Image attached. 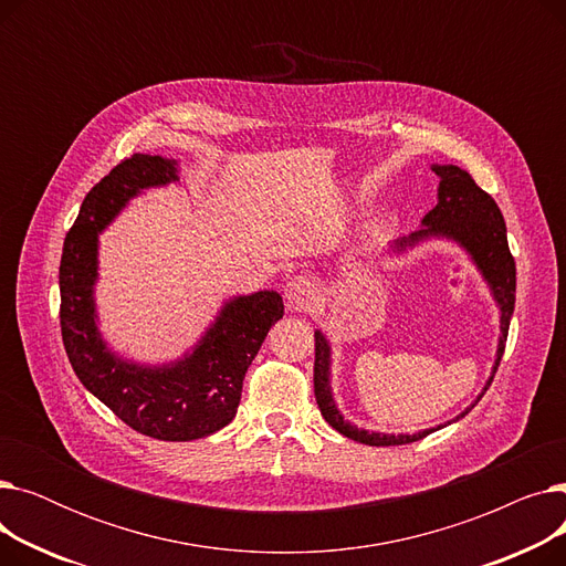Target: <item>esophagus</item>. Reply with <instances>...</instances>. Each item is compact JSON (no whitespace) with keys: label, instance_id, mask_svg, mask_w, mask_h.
Returning a JSON list of instances; mask_svg holds the SVG:
<instances>
[{"label":"esophagus","instance_id":"1","mask_svg":"<svg viewBox=\"0 0 566 566\" xmlns=\"http://www.w3.org/2000/svg\"><path fill=\"white\" fill-rule=\"evenodd\" d=\"M284 295H286V303L291 310L295 312H307L316 298H318V291H316V284L310 282L307 277H293L286 289H284Z\"/></svg>","mask_w":566,"mask_h":566}]
</instances>
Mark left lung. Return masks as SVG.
Wrapping results in <instances>:
<instances>
[{
	"instance_id": "1",
	"label": "left lung",
	"mask_w": 566,
	"mask_h": 566,
	"mask_svg": "<svg viewBox=\"0 0 566 566\" xmlns=\"http://www.w3.org/2000/svg\"><path fill=\"white\" fill-rule=\"evenodd\" d=\"M431 171L440 178L438 184V203L422 218V224L418 231L408 235H399L390 243L388 256H401L408 254L422 243L429 241H448L461 248L472 265L478 268V273L486 282L491 298L495 301L497 314H500V337H497V350H495V363L491 367V376L482 392L478 395L463 412H459L454 420L422 429L418 433H385V431H369L365 427L353 424L344 418V412L337 408L335 395H333V346L331 339L325 337L323 331H314V395L316 403L321 408V415L325 418L335 431L342 436L371 444V448H390V444H406L422 440L424 436L448 427L452 422H459L461 418L474 408L497 371L500 358L504 353V342H507L510 333V321L514 314L516 303V263L510 252L507 243V227H504V218L500 213L497 203L491 195H486L478 184L472 181V176L457 167V165H431Z\"/></svg>"
}]
</instances>
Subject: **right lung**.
Segmentation results:
<instances>
[{
  "label": "right lung",
  "mask_w": 566,
  "mask_h": 566,
  "mask_svg": "<svg viewBox=\"0 0 566 566\" xmlns=\"http://www.w3.org/2000/svg\"><path fill=\"white\" fill-rule=\"evenodd\" d=\"M178 160L135 154L116 165L80 206L59 265L62 337L73 371L118 420L137 433L186 442L224 429L241 403L243 378L268 331L284 316L277 291L231 295L181 358L137 363L101 333L96 305L101 233L130 199L151 188L181 186Z\"/></svg>",
  "instance_id": "obj_1"
}]
</instances>
